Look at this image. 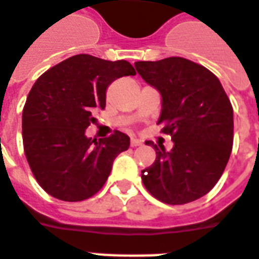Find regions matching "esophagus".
<instances>
[{
    "label": "esophagus",
    "instance_id": "esophagus-1",
    "mask_svg": "<svg viewBox=\"0 0 259 259\" xmlns=\"http://www.w3.org/2000/svg\"><path fill=\"white\" fill-rule=\"evenodd\" d=\"M141 144H143V141H141V140L132 139V141H130V145H132V147H140Z\"/></svg>",
    "mask_w": 259,
    "mask_h": 259
}]
</instances>
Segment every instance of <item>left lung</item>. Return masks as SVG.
Returning a JSON list of instances; mask_svg holds the SVG:
<instances>
[{
  "mask_svg": "<svg viewBox=\"0 0 259 259\" xmlns=\"http://www.w3.org/2000/svg\"><path fill=\"white\" fill-rule=\"evenodd\" d=\"M147 83L162 95L158 124L171 136L173 148L152 145L156 159L141 170L154 198L185 204L210 192L224 173L233 145V108L211 71L184 57L136 61Z\"/></svg>",
  "mask_w": 259,
  "mask_h": 259,
  "instance_id": "8db88e82",
  "label": "left lung"
}]
</instances>
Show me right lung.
Returning <instances> with one entry per match:
<instances>
[{"mask_svg":"<svg viewBox=\"0 0 259 259\" xmlns=\"http://www.w3.org/2000/svg\"><path fill=\"white\" fill-rule=\"evenodd\" d=\"M136 75L129 61L75 55L45 71L23 108V147L41 188L64 202H81L99 192L114 159L129 148L122 132L99 141L85 130L105 107L107 88Z\"/></svg>","mask_w":259,"mask_h":259,"instance_id":"add662e5","label":"right lung"}]
</instances>
